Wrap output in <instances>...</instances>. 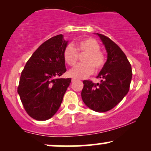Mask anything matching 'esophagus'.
I'll return each mask as SVG.
<instances>
[{
	"label": "esophagus",
	"mask_w": 151,
	"mask_h": 151,
	"mask_svg": "<svg viewBox=\"0 0 151 151\" xmlns=\"http://www.w3.org/2000/svg\"><path fill=\"white\" fill-rule=\"evenodd\" d=\"M76 79H75V78H72V81H75Z\"/></svg>",
	"instance_id": "1"
}]
</instances>
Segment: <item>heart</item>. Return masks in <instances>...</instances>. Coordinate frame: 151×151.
<instances>
[{
	"label": "heart",
	"instance_id": "obj_1",
	"mask_svg": "<svg viewBox=\"0 0 151 151\" xmlns=\"http://www.w3.org/2000/svg\"><path fill=\"white\" fill-rule=\"evenodd\" d=\"M79 52L86 53L83 59L84 63L78 64L69 71V75L77 79H84L93 74L94 68L100 70L105 63L104 54L100 51L97 41L91 37L79 40L76 44ZM72 45H67L63 52L64 60L69 65H75L78 59V52Z\"/></svg>",
	"mask_w": 151,
	"mask_h": 151
}]
</instances>
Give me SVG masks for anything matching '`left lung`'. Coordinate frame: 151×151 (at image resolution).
<instances>
[{
  "label": "left lung",
  "instance_id": "obj_1",
  "mask_svg": "<svg viewBox=\"0 0 151 151\" xmlns=\"http://www.w3.org/2000/svg\"><path fill=\"white\" fill-rule=\"evenodd\" d=\"M107 52V60L97 77L101 83L83 81V101L91 110L106 112L116 106L129 91L131 65L121 48L106 36L96 33Z\"/></svg>",
  "mask_w": 151,
  "mask_h": 151
}]
</instances>
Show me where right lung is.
<instances>
[{
    "instance_id": "right-lung-1",
    "label": "right lung",
    "mask_w": 151,
    "mask_h": 151,
    "mask_svg": "<svg viewBox=\"0 0 151 151\" xmlns=\"http://www.w3.org/2000/svg\"><path fill=\"white\" fill-rule=\"evenodd\" d=\"M68 41L62 34L43 42L27 62L18 93L28 115L46 121L57 113L71 78L59 79L67 71L63 52Z\"/></svg>"
}]
</instances>
